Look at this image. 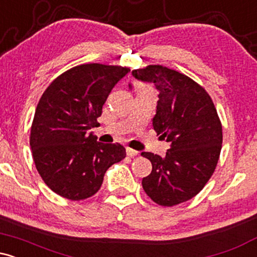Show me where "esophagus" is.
Here are the masks:
<instances>
[{
	"mask_svg": "<svg viewBox=\"0 0 257 257\" xmlns=\"http://www.w3.org/2000/svg\"><path fill=\"white\" fill-rule=\"evenodd\" d=\"M138 155H139L138 151H135V150L126 147V156H129V157H135V156H138Z\"/></svg>",
	"mask_w": 257,
	"mask_h": 257,
	"instance_id": "esophagus-1",
	"label": "esophagus"
}]
</instances>
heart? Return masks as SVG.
I'll return each mask as SVG.
<instances>
[{
	"label": "heart",
	"instance_id": "1",
	"mask_svg": "<svg viewBox=\"0 0 257 257\" xmlns=\"http://www.w3.org/2000/svg\"><path fill=\"white\" fill-rule=\"evenodd\" d=\"M138 87H139V89H140L141 91H144V90H149V88H147V87H146V85H143V84H139V85H138Z\"/></svg>",
	"mask_w": 257,
	"mask_h": 257
}]
</instances>
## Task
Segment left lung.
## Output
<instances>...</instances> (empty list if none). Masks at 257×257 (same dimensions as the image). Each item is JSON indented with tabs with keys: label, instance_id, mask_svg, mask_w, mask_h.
I'll return each instance as SVG.
<instances>
[{
	"label": "left lung",
	"instance_id": "left-lung-1",
	"mask_svg": "<svg viewBox=\"0 0 257 257\" xmlns=\"http://www.w3.org/2000/svg\"><path fill=\"white\" fill-rule=\"evenodd\" d=\"M132 75L157 89L152 125L159 139L169 144L164 157L141 153L152 164L143 187L159 205L180 204L202 191L219 161L222 126L216 108L204 88L175 70L150 65Z\"/></svg>",
	"mask_w": 257,
	"mask_h": 257
}]
</instances>
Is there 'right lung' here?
Here are the masks:
<instances>
[{"mask_svg": "<svg viewBox=\"0 0 257 257\" xmlns=\"http://www.w3.org/2000/svg\"><path fill=\"white\" fill-rule=\"evenodd\" d=\"M131 70L102 64L72 67L49 84L35 112L30 146L35 166L59 196L82 200L100 190L106 170L125 157L120 144H102L98 124L108 94Z\"/></svg>", "mask_w": 257, "mask_h": 257, "instance_id": "add662e5", "label": "right lung"}]
</instances>
